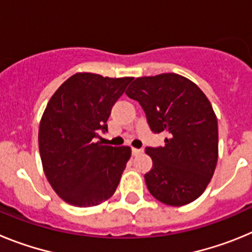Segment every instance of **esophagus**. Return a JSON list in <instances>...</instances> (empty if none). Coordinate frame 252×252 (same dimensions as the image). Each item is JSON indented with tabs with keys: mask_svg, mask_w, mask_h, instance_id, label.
Masks as SVG:
<instances>
[{
	"mask_svg": "<svg viewBox=\"0 0 252 252\" xmlns=\"http://www.w3.org/2000/svg\"><path fill=\"white\" fill-rule=\"evenodd\" d=\"M141 153H142V149L132 148V155H140Z\"/></svg>",
	"mask_w": 252,
	"mask_h": 252,
	"instance_id": "obj_1",
	"label": "esophagus"
}]
</instances>
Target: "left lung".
Listing matches in <instances>:
<instances>
[{"mask_svg": "<svg viewBox=\"0 0 252 252\" xmlns=\"http://www.w3.org/2000/svg\"><path fill=\"white\" fill-rule=\"evenodd\" d=\"M141 104L155 133L166 135L160 148H146L153 169L149 192L168 206H184L206 190L218 159L217 117L201 88L175 73L136 78L126 91Z\"/></svg>", "mask_w": 252, "mask_h": 252, "instance_id": "obj_1", "label": "left lung"}]
</instances>
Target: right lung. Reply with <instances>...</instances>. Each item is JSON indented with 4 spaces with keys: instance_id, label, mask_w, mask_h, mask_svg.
<instances>
[{
    "instance_id": "obj_1",
    "label": "right lung",
    "mask_w": 252,
    "mask_h": 252,
    "mask_svg": "<svg viewBox=\"0 0 252 252\" xmlns=\"http://www.w3.org/2000/svg\"><path fill=\"white\" fill-rule=\"evenodd\" d=\"M132 77L75 73L51 95L39 127L45 177L64 202L98 206L113 195L131 157L130 146L102 145L113 104Z\"/></svg>"
}]
</instances>
